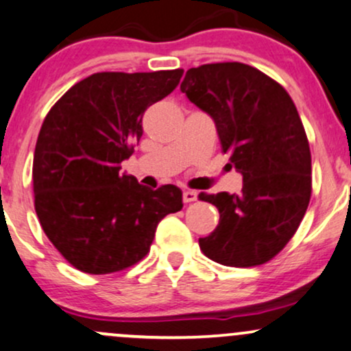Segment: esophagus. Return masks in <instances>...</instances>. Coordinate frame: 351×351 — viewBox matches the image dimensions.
Masks as SVG:
<instances>
[{
    "label": "esophagus",
    "instance_id": "obj_1",
    "mask_svg": "<svg viewBox=\"0 0 351 351\" xmlns=\"http://www.w3.org/2000/svg\"><path fill=\"white\" fill-rule=\"evenodd\" d=\"M197 197H199V192L197 191H191V189H185L182 193V199L185 204H191V202H195Z\"/></svg>",
    "mask_w": 351,
    "mask_h": 351
}]
</instances>
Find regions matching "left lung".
I'll return each mask as SVG.
<instances>
[{
  "label": "left lung",
  "mask_w": 351,
  "mask_h": 351,
  "mask_svg": "<svg viewBox=\"0 0 351 351\" xmlns=\"http://www.w3.org/2000/svg\"><path fill=\"white\" fill-rule=\"evenodd\" d=\"M180 90L213 119L243 176L240 195H199L220 213L200 250L225 266L263 265L294 237L311 200V149L298 108L278 82L240 62L189 69Z\"/></svg>",
  "instance_id": "1"
}]
</instances>
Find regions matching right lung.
Listing matches in <instances>:
<instances>
[{"label":"right lung","mask_w":351,"mask_h":351,"mask_svg":"<svg viewBox=\"0 0 351 351\" xmlns=\"http://www.w3.org/2000/svg\"><path fill=\"white\" fill-rule=\"evenodd\" d=\"M182 73H93L45 117L32 164L34 207L44 233L77 269L108 274L136 265L159 221L182 208L176 185L152 191L119 172L141 139L144 111Z\"/></svg>","instance_id":"add662e5"}]
</instances>
